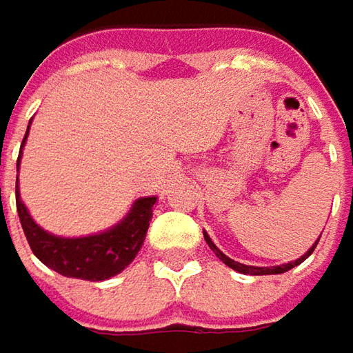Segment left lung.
Listing matches in <instances>:
<instances>
[{"mask_svg": "<svg viewBox=\"0 0 353 353\" xmlns=\"http://www.w3.org/2000/svg\"><path fill=\"white\" fill-rule=\"evenodd\" d=\"M203 236H205V242L209 244V248L213 250L214 254H216V258L223 261V263H226L228 268H232L234 272H240V274H246V275H274V274H285V272H289V270H293L295 265H299V263H303V261L309 258L310 254H312V250L316 248V244H319V240H321V236H319V240L310 246L299 260L295 261H289V263H281V265H275V268H256V265H246V263H240V261H234L230 260L228 256H225L221 250L214 246V242L211 240V236L207 234V232H203Z\"/></svg>", "mask_w": 353, "mask_h": 353, "instance_id": "8db88e82", "label": "left lung"}]
</instances>
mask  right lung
<instances>
[{"label": "right lung", "instance_id": "1", "mask_svg": "<svg viewBox=\"0 0 353 353\" xmlns=\"http://www.w3.org/2000/svg\"><path fill=\"white\" fill-rule=\"evenodd\" d=\"M27 137H29V128L21 144L17 165L21 162ZM15 193H17L19 221L32 254L44 265H48L60 275L85 279V281H105L113 275L121 274L137 258L152 221V207L156 203V197H140L134 201L127 216L115 226H111L109 230L90 236L62 238L46 232L32 221L19 195V183Z\"/></svg>", "mask_w": 353, "mask_h": 353}]
</instances>
